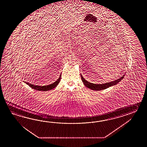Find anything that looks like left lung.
<instances>
[{"mask_svg":"<svg viewBox=\"0 0 147 147\" xmlns=\"http://www.w3.org/2000/svg\"><path fill=\"white\" fill-rule=\"evenodd\" d=\"M125 75H123L122 77L119 78L118 79H117L115 81H111L109 82H107L105 84H93V83H90V82L87 81L81 75V80L83 82L84 84L85 85L86 87L88 88L89 89H90L91 90L95 91L102 90L104 89H106L110 87L111 86H115L120 81H121L123 78H124Z\"/></svg>","mask_w":147,"mask_h":147,"instance_id":"1","label":"left lung"}]
</instances>
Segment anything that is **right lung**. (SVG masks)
<instances>
[{
	"label": "right lung",
	"mask_w": 147,
	"mask_h": 147,
	"mask_svg": "<svg viewBox=\"0 0 147 147\" xmlns=\"http://www.w3.org/2000/svg\"><path fill=\"white\" fill-rule=\"evenodd\" d=\"M61 75H60V77L57 80V81L54 82L53 84L47 85V86H38V85H34V84H31L28 82H25V83L27 84H28L29 87H30L31 88L34 89V90H36L38 91H46L50 90L53 89V88L56 87L57 85L59 83L60 79H61Z\"/></svg>",
	"instance_id": "right-lung-1"
}]
</instances>
